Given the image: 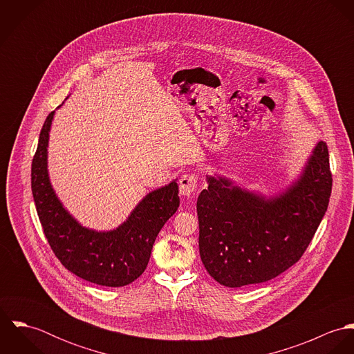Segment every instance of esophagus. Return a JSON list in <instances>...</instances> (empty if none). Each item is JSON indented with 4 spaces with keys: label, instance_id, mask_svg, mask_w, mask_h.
I'll return each instance as SVG.
<instances>
[{
    "label": "esophagus",
    "instance_id": "1",
    "mask_svg": "<svg viewBox=\"0 0 354 354\" xmlns=\"http://www.w3.org/2000/svg\"><path fill=\"white\" fill-rule=\"evenodd\" d=\"M198 187V177L195 174H184L180 178V194L183 196H192Z\"/></svg>",
    "mask_w": 354,
    "mask_h": 354
}]
</instances>
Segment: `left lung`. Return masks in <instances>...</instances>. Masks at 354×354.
<instances>
[{"label": "left lung", "instance_id": "left-lung-1", "mask_svg": "<svg viewBox=\"0 0 354 354\" xmlns=\"http://www.w3.org/2000/svg\"><path fill=\"white\" fill-rule=\"evenodd\" d=\"M198 198L199 251L221 285L241 288L270 281L296 264L317 230L331 195L328 150L319 142L300 176L266 196L223 176H207Z\"/></svg>", "mask_w": 354, "mask_h": 354}]
</instances>
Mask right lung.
Instances as JSON below:
<instances>
[{
  "label": "right lung",
  "mask_w": 354,
  "mask_h": 354,
  "mask_svg": "<svg viewBox=\"0 0 354 354\" xmlns=\"http://www.w3.org/2000/svg\"><path fill=\"white\" fill-rule=\"evenodd\" d=\"M54 111L42 127L31 167L32 196L50 248L61 264L82 279L109 288L129 285L145 272L158 233L180 205L177 181L149 192L113 230L83 226L51 185L48 147Z\"/></svg>",
  "instance_id": "1"
}]
</instances>
